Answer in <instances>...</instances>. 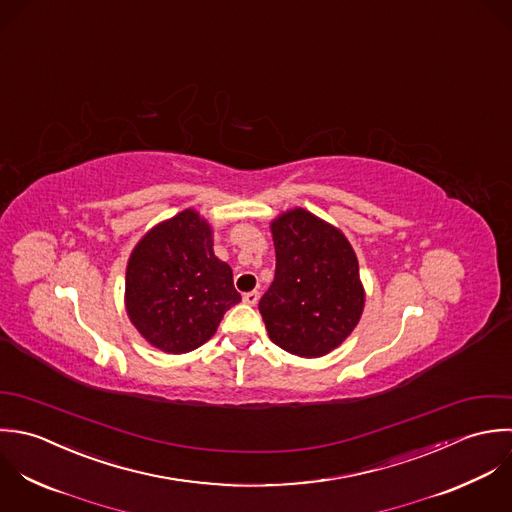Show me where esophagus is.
I'll return each mask as SVG.
<instances>
[{
	"mask_svg": "<svg viewBox=\"0 0 512 512\" xmlns=\"http://www.w3.org/2000/svg\"><path fill=\"white\" fill-rule=\"evenodd\" d=\"M242 300H244V304H248V306H256L258 304V300H260V294L254 290V292H246L244 296H242Z\"/></svg>",
	"mask_w": 512,
	"mask_h": 512,
	"instance_id": "obj_1",
	"label": "esophagus"
}]
</instances>
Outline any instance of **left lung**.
Instances as JSON below:
<instances>
[{
	"label": "left lung",
	"instance_id": "8db88e82",
	"mask_svg": "<svg viewBox=\"0 0 512 512\" xmlns=\"http://www.w3.org/2000/svg\"><path fill=\"white\" fill-rule=\"evenodd\" d=\"M270 230L276 274L260 300L268 336L298 357L328 355L363 314L357 256L340 228L306 208L282 212Z\"/></svg>",
	"mask_w": 512,
	"mask_h": 512
}]
</instances>
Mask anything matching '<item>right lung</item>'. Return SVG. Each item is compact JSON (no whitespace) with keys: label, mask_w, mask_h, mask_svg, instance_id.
Returning <instances> with one entry per match:
<instances>
[{"label":"right lung","mask_w":512,"mask_h":512,"mask_svg":"<svg viewBox=\"0 0 512 512\" xmlns=\"http://www.w3.org/2000/svg\"><path fill=\"white\" fill-rule=\"evenodd\" d=\"M212 226L186 208L153 226L133 248L125 310L137 332L165 353H188L210 340L224 312L242 298L232 268L214 256Z\"/></svg>","instance_id":"1"}]
</instances>
